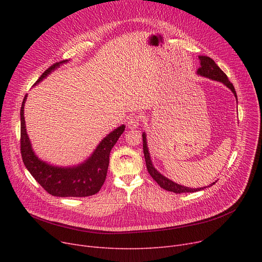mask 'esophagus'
Segmentation results:
<instances>
[{
  "label": "esophagus",
  "mask_w": 262,
  "mask_h": 262,
  "mask_svg": "<svg viewBox=\"0 0 262 262\" xmlns=\"http://www.w3.org/2000/svg\"><path fill=\"white\" fill-rule=\"evenodd\" d=\"M140 122H141L140 116H137V115L136 116H132L128 119V121H127V126L130 129H135V128H137V127L140 125Z\"/></svg>",
  "instance_id": "obj_1"
}]
</instances>
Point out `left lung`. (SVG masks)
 Masks as SVG:
<instances>
[{
    "instance_id": "8db88e82",
    "label": "left lung",
    "mask_w": 262,
    "mask_h": 262,
    "mask_svg": "<svg viewBox=\"0 0 262 262\" xmlns=\"http://www.w3.org/2000/svg\"><path fill=\"white\" fill-rule=\"evenodd\" d=\"M199 59L201 61V67L198 70V74L205 76V77H208L211 78L213 80H217V81H221L225 86H227L232 93L235 94V96L237 98V93L235 90V87L229 81V79L227 78V75L220 69V67L213 61V59H211L210 57L207 56H199ZM142 138H143V154H144V158H145V163H146V169L147 172L149 173V175L152 176L153 180L164 190H168L171 192H174V193H191V192H196L200 190H204L206 187L203 188H188V187H184L182 185H178L172 181H170L169 178L164 177L163 175H161L154 167H153V163L152 160H150L149 157V153H148V148L146 145V136L143 133L142 135ZM215 183L211 184L210 186L214 185ZM208 186V187H210Z\"/></svg>"
}]
</instances>
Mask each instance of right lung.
<instances>
[{
	"mask_svg": "<svg viewBox=\"0 0 262 262\" xmlns=\"http://www.w3.org/2000/svg\"><path fill=\"white\" fill-rule=\"evenodd\" d=\"M68 60H61L52 64L42 73L36 84L42 80L54 69ZM35 84V85H36ZM24 96L21 106V156L26 169L30 171L36 182L48 193L61 198H82L98 193L106 180L110 150L117 143L125 126L122 125L110 133L98 145L94 153L84 163L73 168H58L40 160L33 152L31 141L26 134L24 121Z\"/></svg>",
	"mask_w": 262,
	"mask_h": 262,
	"instance_id": "add662e5",
	"label": "right lung"
}]
</instances>
